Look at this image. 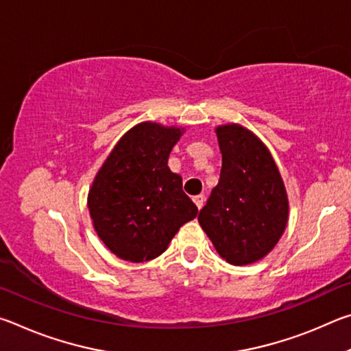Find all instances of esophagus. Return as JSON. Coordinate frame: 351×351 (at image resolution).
<instances>
[{
    "label": "esophagus",
    "instance_id": "1",
    "mask_svg": "<svg viewBox=\"0 0 351 351\" xmlns=\"http://www.w3.org/2000/svg\"><path fill=\"white\" fill-rule=\"evenodd\" d=\"M204 201H206V197H204V195H197V197H193V203L197 204L198 209H201V207L204 206Z\"/></svg>",
    "mask_w": 351,
    "mask_h": 351
}]
</instances>
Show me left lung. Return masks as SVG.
I'll return each mask as SVG.
<instances>
[{
    "label": "left lung",
    "instance_id": "1",
    "mask_svg": "<svg viewBox=\"0 0 351 351\" xmlns=\"http://www.w3.org/2000/svg\"><path fill=\"white\" fill-rule=\"evenodd\" d=\"M223 154L218 186L198 221L230 265H249L277 245L288 221V198L268 148L240 125L217 128Z\"/></svg>",
    "mask_w": 351,
    "mask_h": 351
}]
</instances>
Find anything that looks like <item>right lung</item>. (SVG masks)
<instances>
[{
    "instance_id": "right-lung-1",
    "label": "right lung",
    "mask_w": 351,
    "mask_h": 351,
    "mask_svg": "<svg viewBox=\"0 0 351 351\" xmlns=\"http://www.w3.org/2000/svg\"><path fill=\"white\" fill-rule=\"evenodd\" d=\"M181 130L144 122L122 136L88 195L97 230L112 254L141 263L156 258L198 207L167 167Z\"/></svg>"
}]
</instances>
